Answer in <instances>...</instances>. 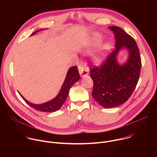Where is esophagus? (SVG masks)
<instances>
[{
    "label": "esophagus",
    "instance_id": "1",
    "mask_svg": "<svg viewBox=\"0 0 157 157\" xmlns=\"http://www.w3.org/2000/svg\"><path fill=\"white\" fill-rule=\"evenodd\" d=\"M79 74L81 77L87 76L89 74V68L86 65H82L79 68Z\"/></svg>",
    "mask_w": 157,
    "mask_h": 157
}]
</instances>
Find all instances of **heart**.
<instances>
[{"label": "heart", "mask_w": 157, "mask_h": 157, "mask_svg": "<svg viewBox=\"0 0 157 157\" xmlns=\"http://www.w3.org/2000/svg\"><path fill=\"white\" fill-rule=\"evenodd\" d=\"M98 60H99V58H98Z\"/></svg>", "instance_id": "b5f03b06"}]
</instances>
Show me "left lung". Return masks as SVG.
Returning a JSON list of instances; mask_svg holds the SVG:
<instances>
[{"label":"left lung","mask_w":157,"mask_h":157,"mask_svg":"<svg viewBox=\"0 0 157 157\" xmlns=\"http://www.w3.org/2000/svg\"><path fill=\"white\" fill-rule=\"evenodd\" d=\"M109 28L115 34V48L99 66L91 63L89 68L93 81L92 96L105 108L118 106L129 99L139 81L142 66L139 49L133 38L119 27ZM124 47L128 48L129 58L121 66L116 56Z\"/></svg>","instance_id":"8db88e82"}]
</instances>
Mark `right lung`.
I'll return each instance as SVG.
<instances>
[{"instance_id":"right-lung-1","label":"right lung","mask_w":157,"mask_h":157,"mask_svg":"<svg viewBox=\"0 0 157 157\" xmlns=\"http://www.w3.org/2000/svg\"><path fill=\"white\" fill-rule=\"evenodd\" d=\"M40 30L34 32L31 35H34L35 33ZM79 78L80 75L78 70V67L76 66H72L69 70L68 73H67L65 81L58 95L53 100L42 104L36 105L32 104L31 102L27 101L20 94V95L30 107L36 109V110L44 112V113H52V112L56 111L61 108L62 105L65 102L67 97H68L70 89L75 82H76L79 79Z\"/></svg>"}]
</instances>
